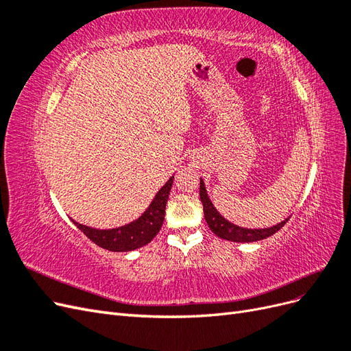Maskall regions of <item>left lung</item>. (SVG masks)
<instances>
[{"label": "left lung", "mask_w": 351, "mask_h": 351, "mask_svg": "<svg viewBox=\"0 0 351 351\" xmlns=\"http://www.w3.org/2000/svg\"><path fill=\"white\" fill-rule=\"evenodd\" d=\"M199 195H200V200L202 205H204V214H205V219L208 222V226L210 228V231L214 232L215 236H218L219 239H224L228 241H236V243H252V241H258V240H263L272 234H275L278 230H281L285 222L289 221V218L281 221L280 224L274 226L271 228H243L239 226H234L232 222L227 221L224 217H222L219 212L215 209V206L212 205V202L206 193L205 189V183L204 180L200 178V187H199Z\"/></svg>", "instance_id": "8db88e82"}]
</instances>
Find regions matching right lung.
<instances>
[{
  "label": "right lung",
  "mask_w": 351,
  "mask_h": 351,
  "mask_svg": "<svg viewBox=\"0 0 351 351\" xmlns=\"http://www.w3.org/2000/svg\"><path fill=\"white\" fill-rule=\"evenodd\" d=\"M173 182L174 176L169 177L168 182L156 193L149 208L130 224L111 230L90 228L88 226L79 224L74 219L73 224L102 249H107L110 252H130L139 249L149 243L158 234V231L161 230L165 217V205Z\"/></svg>",
  "instance_id": "right-lung-1"
}]
</instances>
